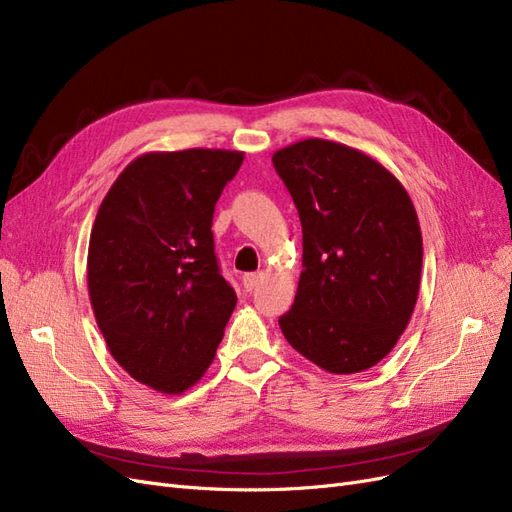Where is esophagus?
Here are the masks:
<instances>
[{
  "label": "esophagus",
  "instance_id": "obj_1",
  "mask_svg": "<svg viewBox=\"0 0 512 512\" xmlns=\"http://www.w3.org/2000/svg\"><path fill=\"white\" fill-rule=\"evenodd\" d=\"M262 280H265V273L258 271V273H245L241 282H243L245 290H254Z\"/></svg>",
  "mask_w": 512,
  "mask_h": 512
}]
</instances>
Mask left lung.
I'll list each match as a JSON object with an SVG mask.
<instances>
[{
	"label": "left lung",
	"mask_w": 512,
	"mask_h": 512,
	"mask_svg": "<svg viewBox=\"0 0 512 512\" xmlns=\"http://www.w3.org/2000/svg\"><path fill=\"white\" fill-rule=\"evenodd\" d=\"M299 211L303 271L280 318L288 344L331 374L380 363L418 299L423 237L399 179L367 153L307 138L273 153Z\"/></svg>",
	"instance_id": "left-lung-1"
}]
</instances>
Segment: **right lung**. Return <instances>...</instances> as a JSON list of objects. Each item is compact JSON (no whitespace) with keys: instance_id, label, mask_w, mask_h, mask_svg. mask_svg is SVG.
I'll return each instance as SVG.
<instances>
[{"instance_id":"right-lung-1","label":"right lung","mask_w":512,"mask_h":512,"mask_svg":"<svg viewBox=\"0 0 512 512\" xmlns=\"http://www.w3.org/2000/svg\"><path fill=\"white\" fill-rule=\"evenodd\" d=\"M243 151L138 156L98 209L87 288L113 359L166 395L188 391L215 359L237 294L213 247V211Z\"/></svg>"}]
</instances>
